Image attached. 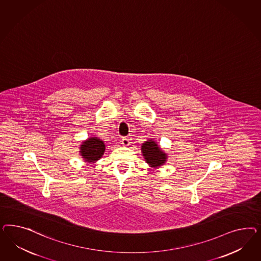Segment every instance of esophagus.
Wrapping results in <instances>:
<instances>
[{"mask_svg":"<svg viewBox=\"0 0 261 261\" xmlns=\"http://www.w3.org/2000/svg\"><path fill=\"white\" fill-rule=\"evenodd\" d=\"M129 139H127V138H122V140H121V144L123 145V146H128L129 145Z\"/></svg>","mask_w":261,"mask_h":261,"instance_id":"34e87169","label":"esophagus"}]
</instances>
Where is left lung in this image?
Here are the masks:
<instances>
[{
  "mask_svg": "<svg viewBox=\"0 0 261 261\" xmlns=\"http://www.w3.org/2000/svg\"><path fill=\"white\" fill-rule=\"evenodd\" d=\"M142 156L151 167L158 168L164 166L167 161V154L152 139L142 144Z\"/></svg>",
  "mask_w": 261,
  "mask_h": 261,
  "instance_id": "obj_1",
  "label": "left lung"
}]
</instances>
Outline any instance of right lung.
<instances>
[{
	"mask_svg": "<svg viewBox=\"0 0 261 261\" xmlns=\"http://www.w3.org/2000/svg\"><path fill=\"white\" fill-rule=\"evenodd\" d=\"M80 156L84 159L85 162L93 164L98 161L105 152V144L103 141L97 137L88 138L86 141H83L79 146Z\"/></svg>",
	"mask_w": 261,
	"mask_h": 261,
	"instance_id": "1",
	"label": "right lung"
}]
</instances>
